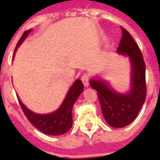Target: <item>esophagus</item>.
<instances>
[{"mask_svg":"<svg viewBox=\"0 0 160 160\" xmlns=\"http://www.w3.org/2000/svg\"><path fill=\"white\" fill-rule=\"evenodd\" d=\"M81 80H82L83 84L85 85V87L89 86V80H90V76L87 74H84L81 77Z\"/></svg>","mask_w":160,"mask_h":160,"instance_id":"1","label":"esophagus"}]
</instances>
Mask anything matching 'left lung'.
<instances>
[{
  "label": "left lung",
  "instance_id": "8db88e82",
  "mask_svg": "<svg viewBox=\"0 0 160 160\" xmlns=\"http://www.w3.org/2000/svg\"><path fill=\"white\" fill-rule=\"evenodd\" d=\"M122 30V38L117 53L129 56L131 76L130 89L126 93L115 91L105 80L92 78L90 86L98 92L103 115L107 124L123 128L135 119L146 97L145 64L139 46L128 31Z\"/></svg>",
  "mask_w": 160,
  "mask_h": 160
}]
</instances>
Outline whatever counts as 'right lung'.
Returning <instances> with one entry per match:
<instances>
[{"label": "right lung", "instance_id": "right-lung-1", "mask_svg": "<svg viewBox=\"0 0 160 160\" xmlns=\"http://www.w3.org/2000/svg\"><path fill=\"white\" fill-rule=\"evenodd\" d=\"M31 30H29L24 32L16 45L14 56L17 51V48L26 40L29 34L31 33ZM83 90H84V85L82 81L77 79L70 88L61 105L55 111L46 114H36L35 112L31 111V109H27L26 105L21 102L18 96L17 97L24 114H26L29 121L36 129H38L40 131L47 135H60L69 131L72 127L73 105L77 100L80 94L82 93Z\"/></svg>", "mask_w": 160, "mask_h": 160}]
</instances>
